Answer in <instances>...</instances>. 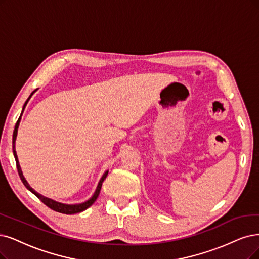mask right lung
<instances>
[{
	"label": "right lung",
	"mask_w": 259,
	"mask_h": 259,
	"mask_svg": "<svg viewBox=\"0 0 259 259\" xmlns=\"http://www.w3.org/2000/svg\"><path fill=\"white\" fill-rule=\"evenodd\" d=\"M33 94H34V92L31 94V96H32ZM31 96H30V97H28V99L25 101V103H24V105H23V110H24V108H25V105H26L27 101L30 100ZM23 110H22V112H23ZM21 114H22V113H21ZM20 119H21V116L19 117V119L17 120L16 126H15V130H14V135H13V151H14V156H15V160H16V165H17V169H18V174H19V176H20V179H21V181L23 183V185L25 186V188L30 190L33 194H35L38 198H39L46 206L51 208L52 210H54V211H56V212H61V213H65V214H73V213H78V212L84 211L85 209H88L90 206H92V205L95 203V200L97 199V197H98V195H99V193H100V190H101V187H102V183L104 181V179L107 178L108 171H105V173H104L103 176H102V178L100 179L99 184H98V187H97V190H96V192L94 193L93 197L90 198V199L88 200V202L82 203V204H78V205H65V204L57 203V202H55V200H52V199H50V198L42 196V195L39 194V193H37L36 191L33 190V189L30 187V185L27 184V181H26L25 178L23 177V174H22V170H21V168H20V165H19L17 152H16V149H15V142H16V137H17L18 127H19V122H20Z\"/></svg>",
	"instance_id": "obj_1"
}]
</instances>
